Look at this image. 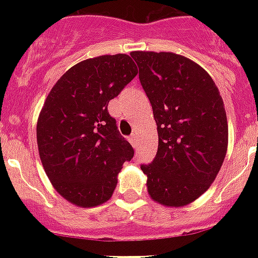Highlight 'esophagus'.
<instances>
[{"instance_id":"34e87169","label":"esophagus","mask_w":258,"mask_h":258,"mask_svg":"<svg viewBox=\"0 0 258 258\" xmlns=\"http://www.w3.org/2000/svg\"><path fill=\"white\" fill-rule=\"evenodd\" d=\"M138 141H139V138H138V134H133L131 137H130V142H131V145L137 146Z\"/></svg>"}]
</instances>
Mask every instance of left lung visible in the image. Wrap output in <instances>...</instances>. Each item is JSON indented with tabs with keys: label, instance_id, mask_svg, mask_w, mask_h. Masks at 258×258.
<instances>
[{
	"label": "left lung",
	"instance_id": "left-lung-1",
	"mask_svg": "<svg viewBox=\"0 0 258 258\" xmlns=\"http://www.w3.org/2000/svg\"><path fill=\"white\" fill-rule=\"evenodd\" d=\"M139 80L153 105L158 153L142 165L154 202L182 208L204 194L228 151L224 100L210 75L172 52L135 50Z\"/></svg>",
	"mask_w": 258,
	"mask_h": 258
}]
</instances>
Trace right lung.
I'll list each match as a JSON object with an SVG mask.
<instances>
[{
	"label": "right lung",
	"instance_id": "add662e5",
	"mask_svg": "<svg viewBox=\"0 0 258 258\" xmlns=\"http://www.w3.org/2000/svg\"><path fill=\"white\" fill-rule=\"evenodd\" d=\"M137 75L128 54L87 58L67 71L44 101L36 128L40 159L54 190L75 206L107 202L134 157L107 105Z\"/></svg>",
	"mask_w": 258,
	"mask_h": 258
}]
</instances>
